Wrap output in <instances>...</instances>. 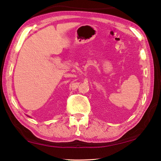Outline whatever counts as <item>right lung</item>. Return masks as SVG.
<instances>
[{"mask_svg":"<svg viewBox=\"0 0 161 161\" xmlns=\"http://www.w3.org/2000/svg\"><path fill=\"white\" fill-rule=\"evenodd\" d=\"M29 117H30V116H29Z\"/></svg>","mask_w":161,"mask_h":161,"instance_id":"1","label":"right lung"}]
</instances>
